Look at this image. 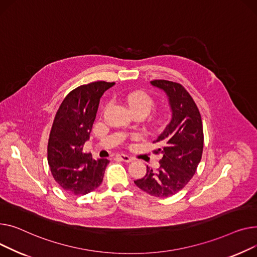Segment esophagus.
<instances>
[{"label": "esophagus", "mask_w": 257, "mask_h": 257, "mask_svg": "<svg viewBox=\"0 0 257 257\" xmlns=\"http://www.w3.org/2000/svg\"><path fill=\"white\" fill-rule=\"evenodd\" d=\"M117 158L119 159V160H121V161H123V162H125V163H131L134 159L132 158V157H130V156H127V155H117Z\"/></svg>", "instance_id": "1"}]
</instances>
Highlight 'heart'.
Returning a JSON list of instances; mask_svg holds the SVG:
<instances>
[{"label": "heart", "mask_w": 257, "mask_h": 257, "mask_svg": "<svg viewBox=\"0 0 257 257\" xmlns=\"http://www.w3.org/2000/svg\"><path fill=\"white\" fill-rule=\"evenodd\" d=\"M125 100L130 105L131 110L136 114L147 115L153 110L156 104L155 98L146 91H134L125 96ZM166 121V116L164 113H159L155 116L154 123L157 126H162Z\"/></svg>", "instance_id": "1"}]
</instances>
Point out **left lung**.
Listing matches in <instances>:
<instances>
[{"mask_svg":"<svg viewBox=\"0 0 257 257\" xmlns=\"http://www.w3.org/2000/svg\"><path fill=\"white\" fill-rule=\"evenodd\" d=\"M152 84L163 89L169 97L172 118L154 143L161 155L160 168L147 166L144 177L135 180L142 191L159 198H167L183 190L197 170L203 152V126L200 112L193 97L179 83L154 80Z\"/></svg>","mask_w":257,"mask_h":257,"instance_id":"1","label":"left lung"}]
</instances>
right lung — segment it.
I'll use <instances>...</instances> for the list:
<instances>
[{"label":"right lung","mask_w":257,"mask_h":257,"mask_svg":"<svg viewBox=\"0 0 257 257\" xmlns=\"http://www.w3.org/2000/svg\"><path fill=\"white\" fill-rule=\"evenodd\" d=\"M114 84L98 81L77 87L56 113L48 143V162L57 184L73 195H86L102 183L110 161L93 160L83 148L91 133L99 99Z\"/></svg>","instance_id":"add662e5"}]
</instances>
